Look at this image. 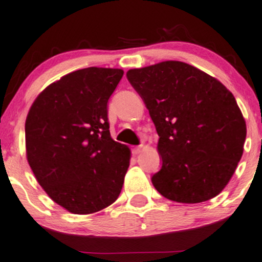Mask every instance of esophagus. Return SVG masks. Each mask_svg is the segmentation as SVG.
<instances>
[{
	"instance_id": "obj_1",
	"label": "esophagus",
	"mask_w": 262,
	"mask_h": 262,
	"mask_svg": "<svg viewBox=\"0 0 262 262\" xmlns=\"http://www.w3.org/2000/svg\"><path fill=\"white\" fill-rule=\"evenodd\" d=\"M141 149H143V145H138V146H134L133 149H132V152H133L134 155H138L141 151Z\"/></svg>"
}]
</instances>
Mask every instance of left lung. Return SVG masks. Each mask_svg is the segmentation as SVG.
I'll return each mask as SVG.
<instances>
[{
    "mask_svg": "<svg viewBox=\"0 0 262 262\" xmlns=\"http://www.w3.org/2000/svg\"><path fill=\"white\" fill-rule=\"evenodd\" d=\"M127 78L149 110L162 167L151 178L162 196L207 201L228 184L241 161L247 124L221 81L179 61L129 69Z\"/></svg>",
    "mask_w": 262,
    "mask_h": 262,
    "instance_id": "1",
    "label": "left lung"
}]
</instances>
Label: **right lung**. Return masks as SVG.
Returning a JSON list of instances; mask_svg holds the SVG:
<instances>
[{
  "instance_id": "1",
  "label": "right lung",
  "mask_w": 262,
  "mask_h": 262,
  "mask_svg": "<svg viewBox=\"0 0 262 262\" xmlns=\"http://www.w3.org/2000/svg\"><path fill=\"white\" fill-rule=\"evenodd\" d=\"M122 69L90 67L46 88L25 121V147L36 181L69 212L89 215L121 194L130 150L110 134L107 102Z\"/></svg>"
}]
</instances>
